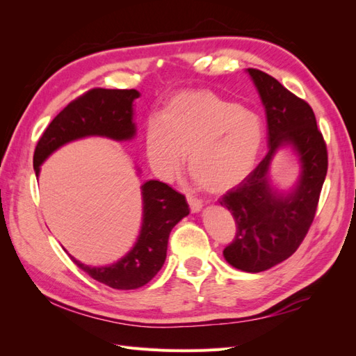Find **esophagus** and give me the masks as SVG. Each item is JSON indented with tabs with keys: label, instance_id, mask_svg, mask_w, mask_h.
<instances>
[{
	"label": "esophagus",
	"instance_id": "34e87169",
	"mask_svg": "<svg viewBox=\"0 0 356 356\" xmlns=\"http://www.w3.org/2000/svg\"><path fill=\"white\" fill-rule=\"evenodd\" d=\"M187 202H188V207L191 212H199L202 209V202L199 199H196L195 196H187Z\"/></svg>",
	"mask_w": 356,
	"mask_h": 356
}]
</instances>
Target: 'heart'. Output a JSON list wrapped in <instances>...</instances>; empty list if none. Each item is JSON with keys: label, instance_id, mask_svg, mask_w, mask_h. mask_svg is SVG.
<instances>
[{"label": "heart", "instance_id": "obj_1", "mask_svg": "<svg viewBox=\"0 0 356 356\" xmlns=\"http://www.w3.org/2000/svg\"><path fill=\"white\" fill-rule=\"evenodd\" d=\"M263 123L238 102L209 90L172 96L160 120L145 126V156L163 181L177 178L188 156V169L209 193H224L251 174L263 145Z\"/></svg>", "mask_w": 356, "mask_h": 356}]
</instances>
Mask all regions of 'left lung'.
<instances>
[{
  "label": "left lung",
  "mask_w": 356,
  "mask_h": 356,
  "mask_svg": "<svg viewBox=\"0 0 356 356\" xmlns=\"http://www.w3.org/2000/svg\"><path fill=\"white\" fill-rule=\"evenodd\" d=\"M260 93L267 118L268 152L238 187L220 199L236 222L233 242L224 258L243 272L267 270L293 255L314 222L327 177L328 153L312 106L272 75L248 68ZM293 146L302 172L296 188L282 195L268 181V169L279 147Z\"/></svg>",
  "instance_id": "1"
}]
</instances>
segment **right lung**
I'll list each match as a JSON object with an SVG mask.
<instances>
[{
	"instance_id": "obj_1",
	"label": "right lung",
	"mask_w": 356,
	"mask_h": 356,
	"mask_svg": "<svg viewBox=\"0 0 356 356\" xmlns=\"http://www.w3.org/2000/svg\"><path fill=\"white\" fill-rule=\"evenodd\" d=\"M139 98L135 89H92L70 102L38 139L34 152V170L53 152L75 139L105 136L114 141H127L135 136L134 101ZM143 190V227L134 248L122 260L111 266L90 267L75 260L83 272L95 281L114 289L144 286L157 275L166 260L170 230L188 215L184 195L165 182L147 181Z\"/></svg>"
}]
</instances>
